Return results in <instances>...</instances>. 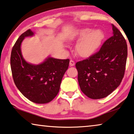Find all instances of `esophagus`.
I'll return each mask as SVG.
<instances>
[{
  "mask_svg": "<svg viewBox=\"0 0 134 134\" xmlns=\"http://www.w3.org/2000/svg\"><path fill=\"white\" fill-rule=\"evenodd\" d=\"M74 65H75L74 61L72 60H71L69 61V65H70L71 66H74Z\"/></svg>",
  "mask_w": 134,
  "mask_h": 134,
  "instance_id": "34e87169",
  "label": "esophagus"
}]
</instances>
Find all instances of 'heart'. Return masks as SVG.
Masks as SVG:
<instances>
[{
    "mask_svg": "<svg viewBox=\"0 0 134 134\" xmlns=\"http://www.w3.org/2000/svg\"><path fill=\"white\" fill-rule=\"evenodd\" d=\"M104 35L100 29L93 30L91 28H83L75 32L72 40H80L77 44L75 51L79 55L88 57L92 55L100 47Z\"/></svg>",
    "mask_w": 134,
    "mask_h": 134,
    "instance_id": "1",
    "label": "heart"
}]
</instances>
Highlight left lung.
I'll list each match as a JSON object with an SVG mask.
<instances>
[{
	"instance_id": "8db88e82",
	"label": "left lung",
	"mask_w": 134,
	"mask_h": 134,
	"mask_svg": "<svg viewBox=\"0 0 134 134\" xmlns=\"http://www.w3.org/2000/svg\"><path fill=\"white\" fill-rule=\"evenodd\" d=\"M112 27L113 35L104 42L99 51L75 64L81 91L92 99L109 96L120 85L125 74L126 42L114 25Z\"/></svg>"
}]
</instances>
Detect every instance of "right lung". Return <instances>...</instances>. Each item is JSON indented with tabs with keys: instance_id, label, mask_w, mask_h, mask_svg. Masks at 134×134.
Wrapping results in <instances>:
<instances>
[{
	"instance_id": "add662e5",
	"label": "right lung",
	"mask_w": 134,
	"mask_h": 134,
	"mask_svg": "<svg viewBox=\"0 0 134 134\" xmlns=\"http://www.w3.org/2000/svg\"><path fill=\"white\" fill-rule=\"evenodd\" d=\"M34 35L28 30L17 40L11 51V72L15 86L25 97L36 103H47L59 92L69 60L48 57L38 65L27 62L22 54L21 44L25 37Z\"/></svg>"
}]
</instances>
